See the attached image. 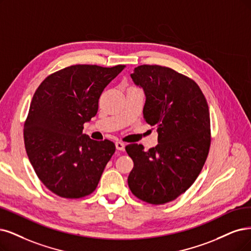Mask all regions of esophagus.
Listing matches in <instances>:
<instances>
[{"mask_svg":"<svg viewBox=\"0 0 251 251\" xmlns=\"http://www.w3.org/2000/svg\"><path fill=\"white\" fill-rule=\"evenodd\" d=\"M116 148H117V150H119V151H124L125 150V145H124L123 142H117L116 143Z\"/></svg>","mask_w":251,"mask_h":251,"instance_id":"34e87169","label":"esophagus"}]
</instances>
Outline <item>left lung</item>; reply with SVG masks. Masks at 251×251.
<instances>
[{"label": "left lung", "mask_w": 251, "mask_h": 251, "mask_svg": "<svg viewBox=\"0 0 251 251\" xmlns=\"http://www.w3.org/2000/svg\"><path fill=\"white\" fill-rule=\"evenodd\" d=\"M131 77L145 91L144 119L157 126L158 145L147 152L143 145L126 146L134 163L128 186L137 199L163 205L191 186L207 160L209 106L198 83L172 68L141 65Z\"/></svg>", "instance_id": "obj_1"}]
</instances>
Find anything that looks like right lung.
Returning <instances> with one entry per match:
<instances>
[{
  "instance_id": "1",
  "label": "right lung",
  "mask_w": 251,
  "mask_h": 251,
  "mask_svg": "<svg viewBox=\"0 0 251 251\" xmlns=\"http://www.w3.org/2000/svg\"><path fill=\"white\" fill-rule=\"evenodd\" d=\"M126 66L78 64L51 73L37 88L24 125L25 151L44 186L65 199L94 191L116 151L82 134L104 88Z\"/></svg>"
}]
</instances>
